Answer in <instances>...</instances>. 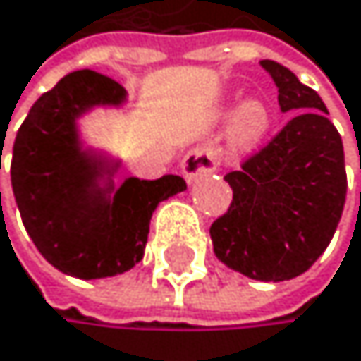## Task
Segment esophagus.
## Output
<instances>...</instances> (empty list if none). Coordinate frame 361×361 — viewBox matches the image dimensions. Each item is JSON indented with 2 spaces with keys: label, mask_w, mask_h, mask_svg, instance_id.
Returning <instances> with one entry per match:
<instances>
[{
  "label": "esophagus",
  "mask_w": 361,
  "mask_h": 361,
  "mask_svg": "<svg viewBox=\"0 0 361 361\" xmlns=\"http://www.w3.org/2000/svg\"><path fill=\"white\" fill-rule=\"evenodd\" d=\"M216 166H219V151H216L214 147H208V145L195 147L182 159V175L188 184H192L195 179L216 171Z\"/></svg>",
  "instance_id": "34e87169"
}]
</instances>
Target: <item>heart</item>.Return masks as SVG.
I'll use <instances>...</instances> for the list:
<instances>
[{
  "instance_id": "b5f03b06",
  "label": "heart",
  "mask_w": 361,
  "mask_h": 361,
  "mask_svg": "<svg viewBox=\"0 0 361 361\" xmlns=\"http://www.w3.org/2000/svg\"><path fill=\"white\" fill-rule=\"evenodd\" d=\"M271 127V111L261 98H247L236 107L230 122V142L236 151H252L265 140Z\"/></svg>"
}]
</instances>
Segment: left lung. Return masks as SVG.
<instances>
[{"mask_svg": "<svg viewBox=\"0 0 361 361\" xmlns=\"http://www.w3.org/2000/svg\"><path fill=\"white\" fill-rule=\"evenodd\" d=\"M281 111H298L267 147L226 175L232 204L210 226L216 259L254 281L281 283L314 265L346 202L342 137L322 98L276 61H261Z\"/></svg>", "mask_w": 361, "mask_h": 361, "instance_id": "obj_1", "label": "left lung"}]
</instances>
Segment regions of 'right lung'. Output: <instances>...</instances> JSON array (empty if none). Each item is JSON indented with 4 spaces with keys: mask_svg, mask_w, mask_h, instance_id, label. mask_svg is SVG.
<instances>
[{
    "mask_svg": "<svg viewBox=\"0 0 361 361\" xmlns=\"http://www.w3.org/2000/svg\"><path fill=\"white\" fill-rule=\"evenodd\" d=\"M125 100L127 90L114 78L72 72L35 102L15 137L11 182L23 226L47 263L82 281L137 265L153 210L186 190L179 175L127 177L116 188L120 162L82 147L76 120Z\"/></svg>",
    "mask_w": 361,
    "mask_h": 361,
    "instance_id": "1",
    "label": "right lung"
}]
</instances>
